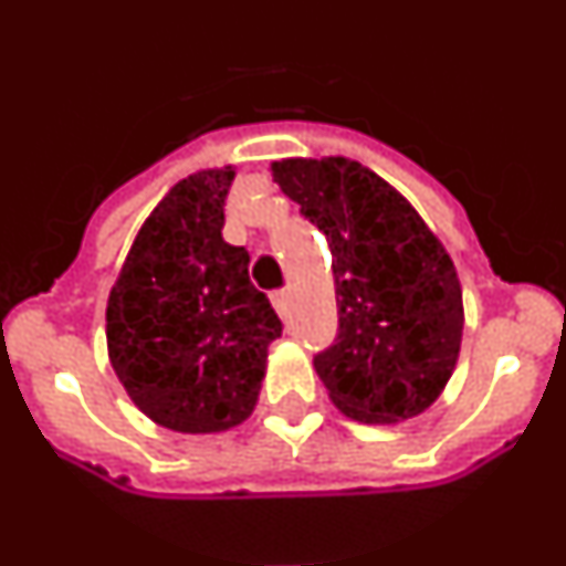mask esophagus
<instances>
[{
	"instance_id": "esophagus-1",
	"label": "esophagus",
	"mask_w": 566,
	"mask_h": 566,
	"mask_svg": "<svg viewBox=\"0 0 566 566\" xmlns=\"http://www.w3.org/2000/svg\"><path fill=\"white\" fill-rule=\"evenodd\" d=\"M272 303H274V308H277L280 317H283V314H286V308H289V289H280V292H274Z\"/></svg>"
}]
</instances>
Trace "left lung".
I'll list each match as a JSON object with an SVG mask.
<instances>
[{
	"mask_svg": "<svg viewBox=\"0 0 566 566\" xmlns=\"http://www.w3.org/2000/svg\"><path fill=\"white\" fill-rule=\"evenodd\" d=\"M277 187L326 234L339 332L314 357L345 417L397 424L428 411L462 348V283L442 240L359 161L283 158Z\"/></svg>",
	"mask_w": 566,
	"mask_h": 566,
	"instance_id": "obj_1",
	"label": "left lung"
}]
</instances>
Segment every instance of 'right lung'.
Returning a JSON list of instances; mask_svg holds the SVG:
<instances>
[{"mask_svg":"<svg viewBox=\"0 0 566 566\" xmlns=\"http://www.w3.org/2000/svg\"><path fill=\"white\" fill-rule=\"evenodd\" d=\"M234 167L175 184L135 234L107 300V354L138 411L178 433L252 417L277 314L223 240Z\"/></svg>","mask_w":566,"mask_h":566,"instance_id":"add662e5","label":"right lung"}]
</instances>
